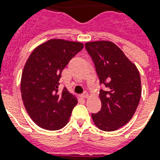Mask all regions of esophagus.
Instances as JSON below:
<instances>
[{
	"mask_svg": "<svg viewBox=\"0 0 160 160\" xmlns=\"http://www.w3.org/2000/svg\"><path fill=\"white\" fill-rule=\"evenodd\" d=\"M81 97L83 98H88V93H87V92H85L81 94Z\"/></svg>",
	"mask_w": 160,
	"mask_h": 160,
	"instance_id": "1",
	"label": "esophagus"
}]
</instances>
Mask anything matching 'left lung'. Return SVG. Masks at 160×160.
Masks as SVG:
<instances>
[{"instance_id":"8db88e82","label":"left lung","mask_w":160,"mask_h":160,"mask_svg":"<svg viewBox=\"0 0 160 160\" xmlns=\"http://www.w3.org/2000/svg\"><path fill=\"white\" fill-rule=\"evenodd\" d=\"M92 59L100 85L102 107L92 114L94 123L104 131H114L133 118L141 99V77L137 68L120 48L110 41L85 44Z\"/></svg>"}]
</instances>
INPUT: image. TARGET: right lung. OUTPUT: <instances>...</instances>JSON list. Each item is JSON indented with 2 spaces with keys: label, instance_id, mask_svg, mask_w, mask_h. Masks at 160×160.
Masks as SVG:
<instances>
[{
  "label": "right lung",
  "instance_id": "add662e5",
  "mask_svg": "<svg viewBox=\"0 0 160 160\" xmlns=\"http://www.w3.org/2000/svg\"><path fill=\"white\" fill-rule=\"evenodd\" d=\"M83 43L51 39L34 49L21 77V96L27 113L39 127L57 130L68 122L77 99L66 87L58 90L62 72L83 49Z\"/></svg>",
  "mask_w": 160,
  "mask_h": 160
}]
</instances>
